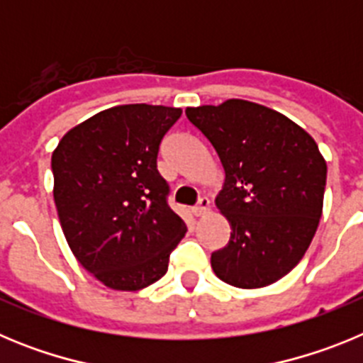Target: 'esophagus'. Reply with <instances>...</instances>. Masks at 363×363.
Masks as SVG:
<instances>
[{
	"mask_svg": "<svg viewBox=\"0 0 363 363\" xmlns=\"http://www.w3.org/2000/svg\"><path fill=\"white\" fill-rule=\"evenodd\" d=\"M209 209H211L209 198L203 196V198H200V200H198L196 207H192V214H194V216H203V214L209 213Z\"/></svg>",
	"mask_w": 363,
	"mask_h": 363,
	"instance_id": "esophagus-1",
	"label": "esophagus"
}]
</instances>
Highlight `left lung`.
Instances as JSON below:
<instances>
[{
	"instance_id": "1",
	"label": "left lung",
	"mask_w": 363,
	"mask_h": 363,
	"mask_svg": "<svg viewBox=\"0 0 363 363\" xmlns=\"http://www.w3.org/2000/svg\"><path fill=\"white\" fill-rule=\"evenodd\" d=\"M225 171L216 207L230 240L211 255L216 277L240 289L265 287L303 258L318 229L327 165L289 118L245 99L185 111Z\"/></svg>"
}]
</instances>
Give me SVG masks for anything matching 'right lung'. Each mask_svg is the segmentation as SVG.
Masks as SVG:
<instances>
[{
    "instance_id": "add662e5",
    "label": "right lung",
    "mask_w": 363,
    "mask_h": 363,
    "mask_svg": "<svg viewBox=\"0 0 363 363\" xmlns=\"http://www.w3.org/2000/svg\"><path fill=\"white\" fill-rule=\"evenodd\" d=\"M182 108L120 105L70 129L52 152L54 201L70 251L111 289L158 281L187 233L167 203L158 150Z\"/></svg>"
}]
</instances>
